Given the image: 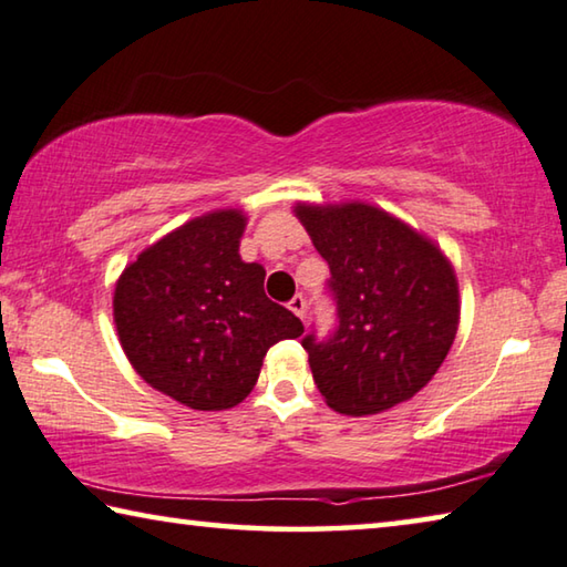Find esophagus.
I'll list each match as a JSON object with an SVG mask.
<instances>
[{
  "instance_id": "esophagus-1",
  "label": "esophagus",
  "mask_w": 567,
  "mask_h": 567,
  "mask_svg": "<svg viewBox=\"0 0 567 567\" xmlns=\"http://www.w3.org/2000/svg\"><path fill=\"white\" fill-rule=\"evenodd\" d=\"M289 309L296 313V317L299 319H303V311H306V301H303V296L301 293H296L293 299L289 301Z\"/></svg>"
}]
</instances>
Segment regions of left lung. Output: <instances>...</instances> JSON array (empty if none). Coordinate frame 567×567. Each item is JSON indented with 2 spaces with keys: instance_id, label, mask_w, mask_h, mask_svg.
Masks as SVG:
<instances>
[{
  "instance_id": "8db88e82",
  "label": "left lung",
  "mask_w": 567,
  "mask_h": 567,
  "mask_svg": "<svg viewBox=\"0 0 567 567\" xmlns=\"http://www.w3.org/2000/svg\"><path fill=\"white\" fill-rule=\"evenodd\" d=\"M331 268L339 329L309 367L333 412L367 416L412 399L437 374L460 327V284L422 230L364 200L296 203Z\"/></svg>"
}]
</instances>
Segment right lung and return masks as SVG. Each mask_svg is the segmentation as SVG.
Segmentation results:
<instances>
[{"mask_svg":"<svg viewBox=\"0 0 567 567\" xmlns=\"http://www.w3.org/2000/svg\"><path fill=\"white\" fill-rule=\"evenodd\" d=\"M248 216L208 210L143 248L120 274L113 319L120 347L147 384L190 410L244 402L266 351L303 323L264 291L266 268L240 258Z\"/></svg>","mask_w":567,"mask_h":567,"instance_id":"right-lung-1","label":"right lung"}]
</instances>
